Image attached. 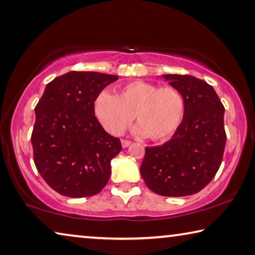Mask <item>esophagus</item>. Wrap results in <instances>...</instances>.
I'll list each match as a JSON object with an SVG mask.
<instances>
[{
    "label": "esophagus",
    "instance_id": "34e87169",
    "mask_svg": "<svg viewBox=\"0 0 255 255\" xmlns=\"http://www.w3.org/2000/svg\"><path fill=\"white\" fill-rule=\"evenodd\" d=\"M121 145H123L124 148H126L128 146H130L131 142H129V140H126V139H121Z\"/></svg>",
    "mask_w": 255,
    "mask_h": 255
}]
</instances>
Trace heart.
Listing matches in <instances>:
<instances>
[{"label": "heart", "instance_id": "b5f03b06", "mask_svg": "<svg viewBox=\"0 0 255 255\" xmlns=\"http://www.w3.org/2000/svg\"><path fill=\"white\" fill-rule=\"evenodd\" d=\"M94 112L102 127L111 135H121L131 121L138 125L134 132L148 136L152 140L171 138L184 118L185 101L172 86L137 80L120 88L118 94L100 93L94 103Z\"/></svg>", "mask_w": 255, "mask_h": 255}]
</instances>
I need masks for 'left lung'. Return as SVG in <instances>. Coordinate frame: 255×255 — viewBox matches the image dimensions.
I'll list each match as a JSON object with an SVG mask.
<instances>
[{"instance_id": "left-lung-1", "label": "left lung", "mask_w": 255, "mask_h": 255, "mask_svg": "<svg viewBox=\"0 0 255 255\" xmlns=\"http://www.w3.org/2000/svg\"><path fill=\"white\" fill-rule=\"evenodd\" d=\"M185 101L171 139L145 148L140 175L152 192L187 196L203 189L219 169L226 145L225 108L211 85L189 75H162Z\"/></svg>"}]
</instances>
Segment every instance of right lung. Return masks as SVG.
Segmentation results:
<instances>
[{"label": "right lung", "mask_w": 255, "mask_h": 255, "mask_svg": "<svg viewBox=\"0 0 255 255\" xmlns=\"http://www.w3.org/2000/svg\"><path fill=\"white\" fill-rule=\"evenodd\" d=\"M118 76L69 71L48 83L35 108L34 162L55 192L68 197L100 193L111 175L121 143L104 130L94 102Z\"/></svg>", "instance_id": "1"}]
</instances>
